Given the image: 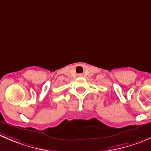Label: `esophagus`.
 Instances as JSON below:
<instances>
[{"label":"esophagus","instance_id":"obj_1","mask_svg":"<svg viewBox=\"0 0 151 151\" xmlns=\"http://www.w3.org/2000/svg\"><path fill=\"white\" fill-rule=\"evenodd\" d=\"M78 76H79V77H80V76H82L81 75V74H79V75H78Z\"/></svg>","mask_w":151,"mask_h":151}]
</instances>
